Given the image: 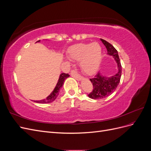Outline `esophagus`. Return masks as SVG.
<instances>
[{
  "label": "esophagus",
  "mask_w": 151,
  "mask_h": 151,
  "mask_svg": "<svg viewBox=\"0 0 151 151\" xmlns=\"http://www.w3.org/2000/svg\"><path fill=\"white\" fill-rule=\"evenodd\" d=\"M70 75L72 77H74V78L77 79V80H81L82 79H83V77H82L81 75H79L78 73H77V72L76 71H71L70 72Z\"/></svg>",
  "instance_id": "1"
}]
</instances>
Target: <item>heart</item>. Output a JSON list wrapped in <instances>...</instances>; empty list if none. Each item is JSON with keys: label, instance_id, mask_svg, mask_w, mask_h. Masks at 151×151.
<instances>
[{"label": "heart", "instance_id": "heart-1", "mask_svg": "<svg viewBox=\"0 0 151 151\" xmlns=\"http://www.w3.org/2000/svg\"><path fill=\"white\" fill-rule=\"evenodd\" d=\"M68 58L80 61L81 68L87 74L96 71L101 62L102 50L99 43H78L71 47L68 51Z\"/></svg>", "mask_w": 151, "mask_h": 151}]
</instances>
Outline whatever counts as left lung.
Instances as JSON below:
<instances>
[{
  "mask_svg": "<svg viewBox=\"0 0 151 151\" xmlns=\"http://www.w3.org/2000/svg\"><path fill=\"white\" fill-rule=\"evenodd\" d=\"M107 49V54L112 56L117 63L118 72L111 77L103 76L98 72L93 78L90 79L93 83V89L88 94V96L93 99H100L108 97L115 91L119 84L122 75V65L117 50L106 40L100 39Z\"/></svg>",
  "mask_w": 151,
  "mask_h": 151,
  "instance_id": "1",
  "label": "left lung"
}]
</instances>
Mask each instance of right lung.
<instances>
[{
	"label": "right lung",
	"instance_id": "add662e5",
	"mask_svg": "<svg viewBox=\"0 0 151 151\" xmlns=\"http://www.w3.org/2000/svg\"><path fill=\"white\" fill-rule=\"evenodd\" d=\"M40 40L38 41L37 42H40ZM70 76L68 74H65V73H62L60 75L59 77V79L58 81V83L55 86V88H54L53 91L48 96H47L45 99H43L42 100H39V101H33L36 103H52L53 101H55L59 94V91H60L61 88L63 86V83H64V81L67 78V77H69Z\"/></svg>",
	"mask_w": 151,
	"mask_h": 151
}]
</instances>
